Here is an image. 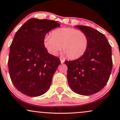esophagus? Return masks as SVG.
<instances>
[{
  "label": "esophagus",
  "instance_id": "obj_1",
  "mask_svg": "<svg viewBox=\"0 0 120 120\" xmlns=\"http://www.w3.org/2000/svg\"><path fill=\"white\" fill-rule=\"evenodd\" d=\"M60 61H61V64H63V63H64V61H65V60H64V59H63V58H62V57H60Z\"/></svg>",
  "mask_w": 120,
  "mask_h": 120
}]
</instances>
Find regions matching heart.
<instances>
[{
    "label": "heart",
    "mask_w": 120,
    "mask_h": 120,
    "mask_svg": "<svg viewBox=\"0 0 120 120\" xmlns=\"http://www.w3.org/2000/svg\"><path fill=\"white\" fill-rule=\"evenodd\" d=\"M43 45L51 55L56 56L61 50L69 59H75L82 56L88 46V38L81 30L62 27L53 30L44 39Z\"/></svg>",
    "instance_id": "heart-1"
}]
</instances>
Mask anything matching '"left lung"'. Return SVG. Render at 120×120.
I'll return each mask as SVG.
<instances>
[{
    "label": "left lung",
    "instance_id": "left-lung-1",
    "mask_svg": "<svg viewBox=\"0 0 120 120\" xmlns=\"http://www.w3.org/2000/svg\"><path fill=\"white\" fill-rule=\"evenodd\" d=\"M86 34L88 46L81 57L65 61L71 89L82 95H90L104 88L112 69V49L104 34L92 27L75 26Z\"/></svg>",
    "mask_w": 120,
    "mask_h": 120
}]
</instances>
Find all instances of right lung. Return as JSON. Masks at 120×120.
<instances>
[{"instance_id":"add662e5","label":"right lung","mask_w":120,"mask_h":120,"mask_svg":"<svg viewBox=\"0 0 120 120\" xmlns=\"http://www.w3.org/2000/svg\"><path fill=\"white\" fill-rule=\"evenodd\" d=\"M53 20L32 18L18 30L10 46L8 69L15 87L35 97L49 89L52 77L61 62L43 45L46 34L60 26Z\"/></svg>"}]
</instances>
